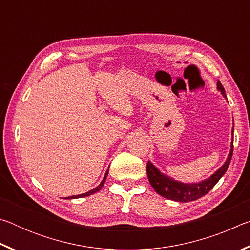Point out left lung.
<instances>
[{"instance_id": "1", "label": "left lung", "mask_w": 250, "mask_h": 250, "mask_svg": "<svg viewBox=\"0 0 250 250\" xmlns=\"http://www.w3.org/2000/svg\"><path fill=\"white\" fill-rule=\"evenodd\" d=\"M217 90L221 91L224 98L227 99L225 89H224L221 82H217ZM232 145H234V126L231 129L230 150L226 161L217 171H215L213 174L205 180L192 182V183H184V182L174 180L173 177L161 172L151 161L146 164L147 179H149L150 184L154 188V191L167 200L181 203L195 201L197 198L206 195L226 173L232 156Z\"/></svg>"}]
</instances>
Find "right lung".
<instances>
[{
  "instance_id": "obj_1",
  "label": "right lung",
  "mask_w": 250,
  "mask_h": 250,
  "mask_svg": "<svg viewBox=\"0 0 250 250\" xmlns=\"http://www.w3.org/2000/svg\"><path fill=\"white\" fill-rule=\"evenodd\" d=\"M108 173H109V170H107L105 171V173H104V179H103V181L100 182V184L97 186V188H92V189H90V191H88V192H86V193H83V194H79V195H73V196H68V197H65L66 200H75V198H82V197H87V196H90V195H92V194H95V193H97L98 191H100L101 188H103V186H104V182H105V179H107V176H108Z\"/></svg>"
}]
</instances>
